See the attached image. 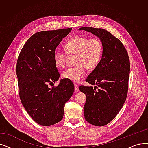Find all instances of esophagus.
I'll list each match as a JSON object with an SVG mask.
<instances>
[{
    "label": "esophagus",
    "mask_w": 148,
    "mask_h": 148,
    "mask_svg": "<svg viewBox=\"0 0 148 148\" xmlns=\"http://www.w3.org/2000/svg\"><path fill=\"white\" fill-rule=\"evenodd\" d=\"M74 89H75V91H79V86H78V85H77L76 84H74Z\"/></svg>",
    "instance_id": "obj_1"
}]
</instances>
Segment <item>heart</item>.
I'll list each match as a JSON object with an SVG mask.
<instances>
[{
	"label": "heart",
	"instance_id": "obj_1",
	"mask_svg": "<svg viewBox=\"0 0 148 148\" xmlns=\"http://www.w3.org/2000/svg\"><path fill=\"white\" fill-rule=\"evenodd\" d=\"M68 54L76 56L75 65L74 68H69L62 74V78L74 83L79 82L86 74L85 68L92 69L99 64L103 54V45L97 38H89L83 36H75L71 37L65 45ZM55 65L62 68L65 65L66 54L64 51L56 49L53 53Z\"/></svg>",
	"mask_w": 148,
	"mask_h": 148
}]
</instances>
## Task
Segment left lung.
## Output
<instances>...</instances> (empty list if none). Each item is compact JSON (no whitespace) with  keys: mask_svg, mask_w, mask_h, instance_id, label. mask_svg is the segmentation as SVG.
I'll return each mask as SVG.
<instances>
[{"mask_svg":"<svg viewBox=\"0 0 148 148\" xmlns=\"http://www.w3.org/2000/svg\"><path fill=\"white\" fill-rule=\"evenodd\" d=\"M79 30L94 34L103 45L101 60L86 79L97 86H80L79 89L86 96L83 107L85 120L94 126H105L116 117L126 100L130 72L129 56L123 43L107 30L91 27Z\"/></svg>","mask_w":148,"mask_h":148,"instance_id":"1","label":"left lung"}]
</instances>
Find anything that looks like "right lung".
I'll return each instance as SVG.
<instances>
[{"label":"right lung","mask_w":148,"mask_h":148,"mask_svg":"<svg viewBox=\"0 0 148 148\" xmlns=\"http://www.w3.org/2000/svg\"><path fill=\"white\" fill-rule=\"evenodd\" d=\"M71 30L69 28L35 33L25 43L18 57L16 74L22 104L42 126L54 125L63 119L64 106L74 91L73 82L65 79L60 80L56 87H48L60 77L54 51Z\"/></svg>","instance_id":"right-lung-1"}]
</instances>
